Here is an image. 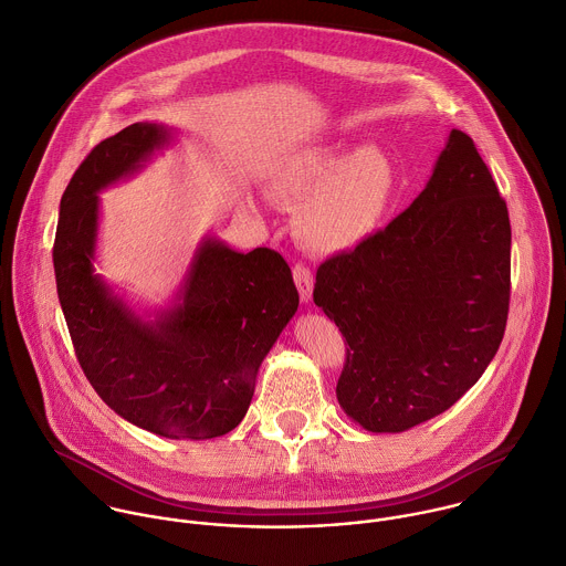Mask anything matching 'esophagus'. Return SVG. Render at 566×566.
<instances>
[{
    "mask_svg": "<svg viewBox=\"0 0 566 566\" xmlns=\"http://www.w3.org/2000/svg\"><path fill=\"white\" fill-rule=\"evenodd\" d=\"M293 277H295V284H297L302 302H308L311 295H313V284H315V277H313L311 269L304 266V264H295L293 266Z\"/></svg>",
    "mask_w": 566,
    "mask_h": 566,
    "instance_id": "obj_1",
    "label": "esophagus"
}]
</instances>
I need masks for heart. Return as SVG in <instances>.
<instances>
[{
    "instance_id": "1",
    "label": "heart",
    "mask_w": 566,
    "mask_h": 566,
    "mask_svg": "<svg viewBox=\"0 0 566 566\" xmlns=\"http://www.w3.org/2000/svg\"><path fill=\"white\" fill-rule=\"evenodd\" d=\"M395 167L375 143L346 154L337 140H317L289 154L271 178V193L297 213L300 240L317 253H339L364 242L381 224Z\"/></svg>"
}]
</instances>
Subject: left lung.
Listing matches in <instances>:
<instances>
[{"mask_svg": "<svg viewBox=\"0 0 566 566\" xmlns=\"http://www.w3.org/2000/svg\"><path fill=\"white\" fill-rule=\"evenodd\" d=\"M510 289L507 205L474 140L452 129L415 202L317 269L313 300L348 344L344 412L403 432L452 408L503 342Z\"/></svg>", "mask_w": 566, "mask_h": 566, "instance_id": "obj_1", "label": "left lung"}]
</instances>
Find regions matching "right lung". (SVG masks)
<instances>
[{
  "instance_id": "obj_1",
  "label": "right lung",
  "mask_w": 566,
  "mask_h": 566,
  "mask_svg": "<svg viewBox=\"0 0 566 566\" xmlns=\"http://www.w3.org/2000/svg\"><path fill=\"white\" fill-rule=\"evenodd\" d=\"M169 138L163 125L134 123L85 156L61 196L52 262L74 353L96 395L147 432L202 441L244 419L258 370L300 295L277 251L238 253L216 238L200 242L182 302L156 322H143L94 273L96 193Z\"/></svg>"
}]
</instances>
